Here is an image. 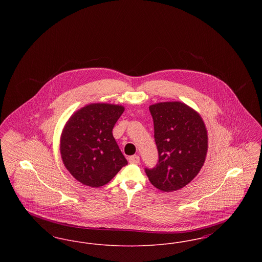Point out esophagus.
<instances>
[{"mask_svg":"<svg viewBox=\"0 0 262 262\" xmlns=\"http://www.w3.org/2000/svg\"><path fill=\"white\" fill-rule=\"evenodd\" d=\"M128 162L134 165H137L139 163V156L137 155H133L130 157H128Z\"/></svg>","mask_w":262,"mask_h":262,"instance_id":"34e87169","label":"esophagus"}]
</instances>
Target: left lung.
Returning <instances> with one entry per match:
<instances>
[{"label":"left lung","instance_id":"1","mask_svg":"<svg viewBox=\"0 0 262 262\" xmlns=\"http://www.w3.org/2000/svg\"><path fill=\"white\" fill-rule=\"evenodd\" d=\"M158 163L145 168L150 183L169 192L187 186L203 166L207 132L200 115L181 102L151 105Z\"/></svg>","mask_w":262,"mask_h":262}]
</instances>
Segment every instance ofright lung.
<instances>
[{
	"label": "right lung",
	"instance_id": "add662e5",
	"mask_svg": "<svg viewBox=\"0 0 262 262\" xmlns=\"http://www.w3.org/2000/svg\"><path fill=\"white\" fill-rule=\"evenodd\" d=\"M124 110L119 105L90 104L67 123L61 137L62 162L81 184L102 187L127 164L112 133Z\"/></svg>",
	"mask_w": 262,
	"mask_h": 262
}]
</instances>
